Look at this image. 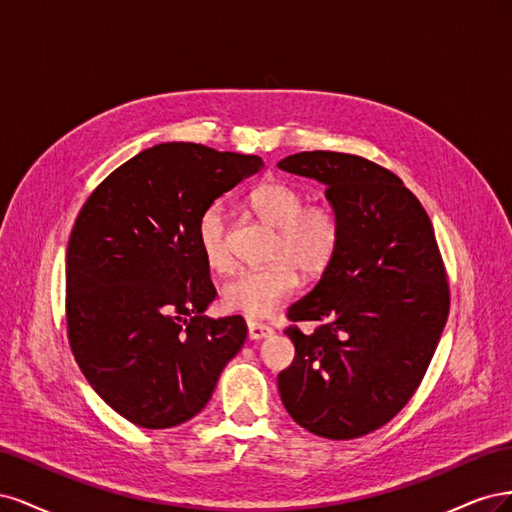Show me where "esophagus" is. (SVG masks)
<instances>
[{
  "label": "esophagus",
  "instance_id": "34e87169",
  "mask_svg": "<svg viewBox=\"0 0 512 512\" xmlns=\"http://www.w3.org/2000/svg\"><path fill=\"white\" fill-rule=\"evenodd\" d=\"M247 335H250V339H265V337L273 335V329L262 322L247 320Z\"/></svg>",
  "mask_w": 512,
  "mask_h": 512
}]
</instances>
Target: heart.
<instances>
[{
    "label": "heart",
    "instance_id": "1",
    "mask_svg": "<svg viewBox=\"0 0 512 512\" xmlns=\"http://www.w3.org/2000/svg\"><path fill=\"white\" fill-rule=\"evenodd\" d=\"M252 209L267 224L280 228L273 256L280 258L260 269L239 271L222 290L228 312L247 318H267L299 284V271L318 275L331 265L339 245V220L327 205L305 207L301 190L284 181L260 185L250 196ZM198 250L215 271L230 267L226 218L222 205H209L196 224Z\"/></svg>",
    "mask_w": 512,
    "mask_h": 512
}]
</instances>
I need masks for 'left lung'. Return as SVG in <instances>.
<instances>
[{
	"instance_id": "8db88e82",
	"label": "left lung",
	"mask_w": 512,
	"mask_h": 512,
	"mask_svg": "<svg viewBox=\"0 0 512 512\" xmlns=\"http://www.w3.org/2000/svg\"><path fill=\"white\" fill-rule=\"evenodd\" d=\"M282 170L316 179L339 245L312 292L288 307L294 361L277 376L303 429L352 440L389 423L421 384L448 318V284L427 211L391 170L337 151H303Z\"/></svg>"
}]
</instances>
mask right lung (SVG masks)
Returning <instances> with one entry per match:
<instances>
[{"label":"right lung","instance_id":"add662e5","mask_svg":"<svg viewBox=\"0 0 512 512\" xmlns=\"http://www.w3.org/2000/svg\"><path fill=\"white\" fill-rule=\"evenodd\" d=\"M265 166L258 156L162 143L87 198L66 252L72 354L108 406L145 429L207 406L247 337L241 316H203L215 299L196 224L215 198Z\"/></svg>","mask_w":512,"mask_h":512}]
</instances>
